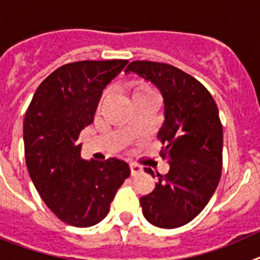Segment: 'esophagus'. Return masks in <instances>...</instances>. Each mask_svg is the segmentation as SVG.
I'll return each mask as SVG.
<instances>
[{"instance_id": "obj_1", "label": "esophagus", "mask_w": 260, "mask_h": 260, "mask_svg": "<svg viewBox=\"0 0 260 260\" xmlns=\"http://www.w3.org/2000/svg\"><path fill=\"white\" fill-rule=\"evenodd\" d=\"M129 168H131V174H132V176L139 175L142 172V167L137 165V163H129Z\"/></svg>"}]
</instances>
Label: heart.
I'll use <instances>...</instances> for the list:
<instances>
[{"instance_id": "obj_1", "label": "heart", "mask_w": 260, "mask_h": 260, "mask_svg": "<svg viewBox=\"0 0 260 260\" xmlns=\"http://www.w3.org/2000/svg\"><path fill=\"white\" fill-rule=\"evenodd\" d=\"M127 90L129 92L132 101H139V100H146V98H151V100H156L158 98V92L154 88L151 84H149L147 81L144 80H132L128 81L127 85H125ZM107 98V92H105L104 94L100 98V102H98V110L101 109L102 105L105 104Z\"/></svg>"}]
</instances>
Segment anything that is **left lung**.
<instances>
[{"instance_id":"obj_1","label":"left lung","mask_w":260,"mask_h":260,"mask_svg":"<svg viewBox=\"0 0 260 260\" xmlns=\"http://www.w3.org/2000/svg\"><path fill=\"white\" fill-rule=\"evenodd\" d=\"M151 81L165 100L158 139L170 163L150 194L140 198L145 219L159 228L185 225L211 200L223 168V125L215 100L193 76L167 63L135 60L125 69ZM145 172L154 175L151 168Z\"/></svg>"}]
</instances>
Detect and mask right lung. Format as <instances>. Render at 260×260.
Wrapping results in <instances>:
<instances>
[{
  "label": "right lung",
  "mask_w": 260,
  "mask_h": 260,
  "mask_svg": "<svg viewBox=\"0 0 260 260\" xmlns=\"http://www.w3.org/2000/svg\"><path fill=\"white\" fill-rule=\"evenodd\" d=\"M128 60H80L63 64L40 84L23 124L28 172L45 205L70 225L85 228L110 211L131 170L110 158L84 160L80 132L93 123L102 90Z\"/></svg>",
  "instance_id": "right-lung-1"
}]
</instances>
